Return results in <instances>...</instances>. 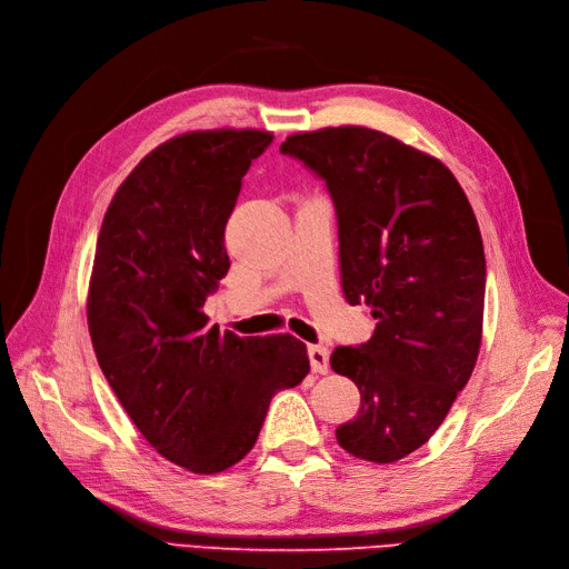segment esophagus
<instances>
[{
    "mask_svg": "<svg viewBox=\"0 0 569 569\" xmlns=\"http://www.w3.org/2000/svg\"><path fill=\"white\" fill-rule=\"evenodd\" d=\"M308 360H311V370L318 375L330 370V351L325 347H308Z\"/></svg>",
    "mask_w": 569,
    "mask_h": 569,
    "instance_id": "obj_1",
    "label": "esophagus"
}]
</instances>
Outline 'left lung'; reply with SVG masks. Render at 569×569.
I'll list each match as a JSON object with an SVG mask.
<instances>
[{
	"label": "left lung",
	"mask_w": 569,
	"mask_h": 569,
	"mask_svg": "<svg viewBox=\"0 0 569 569\" xmlns=\"http://www.w3.org/2000/svg\"><path fill=\"white\" fill-rule=\"evenodd\" d=\"M280 151L325 180L343 297L377 320L366 343L330 358L360 391L337 441L360 460L396 462L437 432L477 363L487 261L472 206L439 159L380 130L299 132Z\"/></svg>",
	"instance_id": "left-lung-1"
}]
</instances>
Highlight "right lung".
I'll return each instance as SVG.
<instances>
[{"mask_svg":"<svg viewBox=\"0 0 569 569\" xmlns=\"http://www.w3.org/2000/svg\"><path fill=\"white\" fill-rule=\"evenodd\" d=\"M270 142L228 128L163 142L118 187L97 239L88 325L99 368L153 449L197 475L242 460L272 396L311 370L291 335L237 337L203 313L230 270L242 178Z\"/></svg>","mask_w":569,"mask_h":569,"instance_id":"obj_1","label":"right lung"}]
</instances>
